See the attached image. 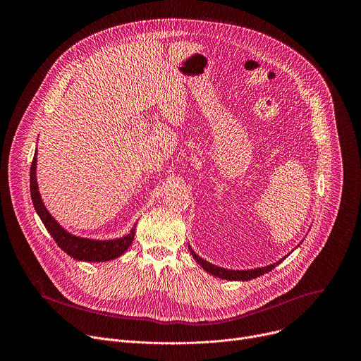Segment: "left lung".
<instances>
[{"instance_id":"8db88e82","label":"left lung","mask_w":361,"mask_h":361,"mask_svg":"<svg viewBox=\"0 0 361 361\" xmlns=\"http://www.w3.org/2000/svg\"><path fill=\"white\" fill-rule=\"evenodd\" d=\"M300 245V244H298ZM194 260L205 270L207 273H210L212 276H216L219 279H223V280H230V281H248V280H252V279H257L269 271H271L274 267H277L281 262H284L287 257L290 255V252L283 257L281 260L270 264V266H264V267H259V269H251V270H228V269H223V267H219V266H214L212 263H209L207 260L201 259V257L198 254H195V251L188 245Z\"/></svg>"}]
</instances>
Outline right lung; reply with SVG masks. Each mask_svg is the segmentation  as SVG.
<instances>
[{
  "label": "right lung",
  "instance_id": "obj_1",
  "mask_svg": "<svg viewBox=\"0 0 361 361\" xmlns=\"http://www.w3.org/2000/svg\"><path fill=\"white\" fill-rule=\"evenodd\" d=\"M30 191L31 200L34 204V209L41 219L42 224L45 226L47 231L51 234L57 243V245L66 251L74 260L78 262H88V263H101V262H110L117 259L127 248L133 244L134 234H135V224L130 230L128 234L113 238V240H94L87 237H80L68 233L64 227L57 223V220L49 214L47 207L42 202L41 194L38 191L37 183V149L34 152V159L30 171Z\"/></svg>",
  "mask_w": 361,
  "mask_h": 361
}]
</instances>
